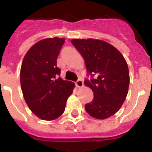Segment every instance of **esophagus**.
<instances>
[{
	"instance_id": "obj_1",
	"label": "esophagus",
	"mask_w": 152,
	"mask_h": 152,
	"mask_svg": "<svg viewBox=\"0 0 152 152\" xmlns=\"http://www.w3.org/2000/svg\"><path fill=\"white\" fill-rule=\"evenodd\" d=\"M75 85L77 88H81L84 86V82H83L82 80H80V79H78V80L75 82Z\"/></svg>"
}]
</instances>
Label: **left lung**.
Returning <instances> with one entry per match:
<instances>
[{
	"label": "left lung",
	"instance_id": "8db88e82",
	"mask_svg": "<svg viewBox=\"0 0 152 152\" xmlns=\"http://www.w3.org/2000/svg\"><path fill=\"white\" fill-rule=\"evenodd\" d=\"M85 60L90 79L84 84L93 91L94 99L85 104L89 115L104 119L119 110L128 94L129 73L123 55L114 46L99 39H72Z\"/></svg>",
	"mask_w": 152,
	"mask_h": 152
}]
</instances>
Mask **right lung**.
I'll return each instance as SVG.
<instances>
[{"mask_svg": "<svg viewBox=\"0 0 152 152\" xmlns=\"http://www.w3.org/2000/svg\"><path fill=\"white\" fill-rule=\"evenodd\" d=\"M64 39H45L31 47L23 60L20 84L30 110L43 120H54L62 115L75 84L59 77L57 58Z\"/></svg>", "mask_w": 152, "mask_h": 152, "instance_id": "add662e5", "label": "right lung"}]
</instances>
